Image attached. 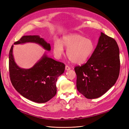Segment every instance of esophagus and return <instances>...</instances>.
<instances>
[{
	"mask_svg": "<svg viewBox=\"0 0 129 129\" xmlns=\"http://www.w3.org/2000/svg\"><path fill=\"white\" fill-rule=\"evenodd\" d=\"M65 69H66V70H70V68L69 67V66H66V67H65Z\"/></svg>",
	"mask_w": 129,
	"mask_h": 129,
	"instance_id": "1",
	"label": "esophagus"
}]
</instances>
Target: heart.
Returning <instances> with one entry per match:
<instances>
[{"mask_svg":"<svg viewBox=\"0 0 129 129\" xmlns=\"http://www.w3.org/2000/svg\"><path fill=\"white\" fill-rule=\"evenodd\" d=\"M66 47L68 58L75 64H83L89 59L94 51V44L90 39L85 38L81 35L73 34L63 37L61 43L56 41L53 45V50L57 57L63 53Z\"/></svg>","mask_w":129,"mask_h":129,"instance_id":"b5f03b06","label":"heart"}]
</instances>
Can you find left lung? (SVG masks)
<instances>
[{
    "instance_id": "1",
    "label": "left lung",
    "mask_w": 129,
    "mask_h": 129,
    "mask_svg": "<svg viewBox=\"0 0 129 129\" xmlns=\"http://www.w3.org/2000/svg\"><path fill=\"white\" fill-rule=\"evenodd\" d=\"M120 60L115 40L101 33L95 49L87 62L75 68L77 89L87 99L104 94L118 79Z\"/></svg>"
}]
</instances>
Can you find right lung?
<instances>
[{"label": "right lung", "mask_w": 129, "mask_h": 129, "mask_svg": "<svg viewBox=\"0 0 129 129\" xmlns=\"http://www.w3.org/2000/svg\"><path fill=\"white\" fill-rule=\"evenodd\" d=\"M33 43L39 44L44 50L51 51L50 43L39 36H23L14 45ZM14 45L9 53V70L13 86L25 98L37 103H45L56 93L57 77L62 74L65 65L48 57L46 52L33 67L20 68L17 65L13 54Z\"/></svg>", "instance_id": "obj_1"}]
</instances>
